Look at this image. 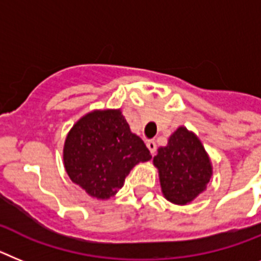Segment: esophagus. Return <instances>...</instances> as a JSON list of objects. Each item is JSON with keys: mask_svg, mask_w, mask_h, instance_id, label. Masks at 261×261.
I'll return each instance as SVG.
<instances>
[{"mask_svg": "<svg viewBox=\"0 0 261 261\" xmlns=\"http://www.w3.org/2000/svg\"><path fill=\"white\" fill-rule=\"evenodd\" d=\"M147 147H148L149 149V152H151V155H155L156 152V143H155V140H147Z\"/></svg>", "mask_w": 261, "mask_h": 261, "instance_id": "obj_1", "label": "esophagus"}]
</instances>
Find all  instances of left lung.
<instances>
[{"label":"left lung","mask_w":261,"mask_h":261,"mask_svg":"<svg viewBox=\"0 0 261 261\" xmlns=\"http://www.w3.org/2000/svg\"><path fill=\"white\" fill-rule=\"evenodd\" d=\"M153 164L159 169L163 194L176 205L193 201L206 189L213 174L201 140L182 126L169 137L167 146L158 149Z\"/></svg>","instance_id":"obj_1"}]
</instances>
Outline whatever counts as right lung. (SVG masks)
<instances>
[{
  "mask_svg": "<svg viewBox=\"0 0 261 261\" xmlns=\"http://www.w3.org/2000/svg\"><path fill=\"white\" fill-rule=\"evenodd\" d=\"M63 159L74 184L89 196L108 199L123 187L131 169L151 155L143 140L131 133L121 110L108 109L88 113L73 124Z\"/></svg>",
  "mask_w": 261,
  "mask_h": 261,
  "instance_id": "obj_1",
  "label": "right lung"
}]
</instances>
